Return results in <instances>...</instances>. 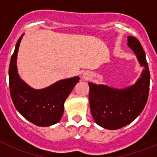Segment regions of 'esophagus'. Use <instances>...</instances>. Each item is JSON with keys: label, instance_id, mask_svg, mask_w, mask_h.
I'll return each instance as SVG.
<instances>
[{"label": "esophagus", "instance_id": "esophagus-1", "mask_svg": "<svg viewBox=\"0 0 157 157\" xmlns=\"http://www.w3.org/2000/svg\"><path fill=\"white\" fill-rule=\"evenodd\" d=\"M90 75L89 74V73H87V72H85L84 74H83V78L86 80H87L88 78H90Z\"/></svg>", "mask_w": 157, "mask_h": 157}]
</instances>
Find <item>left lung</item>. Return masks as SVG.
Here are the masks:
<instances>
[{
    "instance_id": "left-lung-1",
    "label": "left lung",
    "mask_w": 157,
    "mask_h": 157,
    "mask_svg": "<svg viewBox=\"0 0 157 157\" xmlns=\"http://www.w3.org/2000/svg\"><path fill=\"white\" fill-rule=\"evenodd\" d=\"M128 46L145 67L134 86L118 90L89 83V101L93 117L98 125L108 130H117L134 121L144 109L149 97L150 73L145 51L138 38L133 36L128 37Z\"/></svg>"
}]
</instances>
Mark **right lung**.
<instances>
[{
	"label": "right lung",
	"instance_id": "obj_1",
	"mask_svg": "<svg viewBox=\"0 0 157 157\" xmlns=\"http://www.w3.org/2000/svg\"><path fill=\"white\" fill-rule=\"evenodd\" d=\"M23 34L18 40L9 64V89L16 110L30 123L48 127L58 123L63 113V104L79 78L59 81L48 88L34 90L23 82L17 73L16 58Z\"/></svg>",
	"mask_w": 157,
	"mask_h": 157
}]
</instances>
